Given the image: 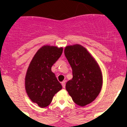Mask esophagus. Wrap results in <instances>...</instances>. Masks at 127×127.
I'll return each mask as SVG.
<instances>
[{"instance_id":"obj_1","label":"esophagus","mask_w":127,"mask_h":127,"mask_svg":"<svg viewBox=\"0 0 127 127\" xmlns=\"http://www.w3.org/2000/svg\"><path fill=\"white\" fill-rule=\"evenodd\" d=\"M65 80H64V81H63V82H62V86H63V87L64 88H65Z\"/></svg>"}]
</instances>
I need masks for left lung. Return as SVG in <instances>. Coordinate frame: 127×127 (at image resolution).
<instances>
[{
	"instance_id": "8db88e82",
	"label": "left lung",
	"mask_w": 127,
	"mask_h": 127,
	"mask_svg": "<svg viewBox=\"0 0 127 127\" xmlns=\"http://www.w3.org/2000/svg\"><path fill=\"white\" fill-rule=\"evenodd\" d=\"M64 55L73 76L66 84V90L76 104L84 107L94 101L101 90L100 68L86 49L78 44L66 46Z\"/></svg>"
}]
</instances>
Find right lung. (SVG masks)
<instances>
[{
	"instance_id": "right-lung-1",
	"label": "right lung",
	"mask_w": 127,
	"mask_h": 127,
	"mask_svg": "<svg viewBox=\"0 0 127 127\" xmlns=\"http://www.w3.org/2000/svg\"><path fill=\"white\" fill-rule=\"evenodd\" d=\"M63 47L44 45L37 51L27 70L25 88L31 100L40 107H45L51 103L55 94L62 89L52 66L61 56Z\"/></svg>"
}]
</instances>
